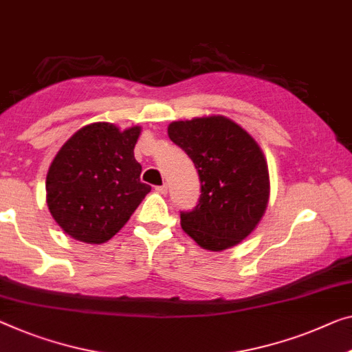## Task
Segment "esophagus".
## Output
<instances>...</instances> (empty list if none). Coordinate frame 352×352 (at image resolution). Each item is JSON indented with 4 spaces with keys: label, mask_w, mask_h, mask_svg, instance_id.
<instances>
[{
    "label": "esophagus",
    "mask_w": 352,
    "mask_h": 352,
    "mask_svg": "<svg viewBox=\"0 0 352 352\" xmlns=\"http://www.w3.org/2000/svg\"><path fill=\"white\" fill-rule=\"evenodd\" d=\"M155 191H156V192H160V194H167V185L156 186V188H155Z\"/></svg>",
    "instance_id": "1"
}]
</instances>
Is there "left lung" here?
<instances>
[{
	"label": "left lung",
	"mask_w": 352,
	"mask_h": 352,
	"mask_svg": "<svg viewBox=\"0 0 352 352\" xmlns=\"http://www.w3.org/2000/svg\"><path fill=\"white\" fill-rule=\"evenodd\" d=\"M167 134L192 160L201 180L199 204L180 213L182 229L204 250L239 245L269 204V166L261 146L223 115L172 122Z\"/></svg>",
	"instance_id": "left-lung-1"
}]
</instances>
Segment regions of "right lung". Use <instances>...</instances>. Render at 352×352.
Segmentation results:
<instances>
[{
  "label": "right lung",
  "instance_id": "1",
  "mask_svg": "<svg viewBox=\"0 0 352 352\" xmlns=\"http://www.w3.org/2000/svg\"><path fill=\"white\" fill-rule=\"evenodd\" d=\"M140 126L98 122L66 140L47 172V206L56 224L83 243H104L122 229L151 186L134 158Z\"/></svg>",
  "mask_w": 352,
  "mask_h": 352
}]
</instances>
